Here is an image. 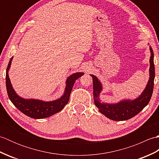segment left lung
<instances>
[{
    "label": "left lung",
    "mask_w": 159,
    "mask_h": 159,
    "mask_svg": "<svg viewBox=\"0 0 159 159\" xmlns=\"http://www.w3.org/2000/svg\"><path fill=\"white\" fill-rule=\"evenodd\" d=\"M150 78L146 88L141 95L134 100H123L120 102L114 104L101 102L99 99L100 93L102 90V86L98 78L90 74L93 79V100L95 105L98 108L99 111L104 115L107 118L114 121H124L129 120L135 116L145 107L149 103L152 94L153 92L154 80L155 77L154 52L152 48L150 46Z\"/></svg>",
    "instance_id": "left-lung-1"
}]
</instances>
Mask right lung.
<instances>
[{
    "label": "right lung",
    "instance_id": "obj_1",
    "mask_svg": "<svg viewBox=\"0 0 159 159\" xmlns=\"http://www.w3.org/2000/svg\"><path fill=\"white\" fill-rule=\"evenodd\" d=\"M13 57L10 59L6 70V87L8 96L17 109L26 116L34 119H43L61 111L68 102L70 93L76 80L84 74L83 72H76L67 78L66 82L65 92L59 99L49 102L37 99H25L16 93L9 77L8 72L11 67Z\"/></svg>",
    "mask_w": 159,
    "mask_h": 159
}]
</instances>
